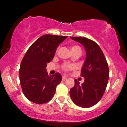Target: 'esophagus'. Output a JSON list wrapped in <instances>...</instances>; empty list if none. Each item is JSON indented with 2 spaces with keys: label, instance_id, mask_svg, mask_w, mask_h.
<instances>
[{
  "label": "esophagus",
  "instance_id": "34e87169",
  "mask_svg": "<svg viewBox=\"0 0 127 127\" xmlns=\"http://www.w3.org/2000/svg\"><path fill=\"white\" fill-rule=\"evenodd\" d=\"M67 78L66 77L63 76V78H62V80H63V81H65V80H67Z\"/></svg>",
  "mask_w": 127,
  "mask_h": 127
}]
</instances>
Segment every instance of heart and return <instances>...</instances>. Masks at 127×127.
Returning <instances> with one entry per match:
<instances>
[{
    "label": "heart",
    "mask_w": 127,
    "mask_h": 127,
    "mask_svg": "<svg viewBox=\"0 0 127 127\" xmlns=\"http://www.w3.org/2000/svg\"><path fill=\"white\" fill-rule=\"evenodd\" d=\"M71 51H81V49L80 48L79 46H73L71 48ZM74 68V66L73 65L70 64H64L63 66V68L64 70H69L73 69Z\"/></svg>",
    "instance_id": "b5f03b06"
}]
</instances>
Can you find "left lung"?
Returning a JSON list of instances; mask_svg holds the SVG:
<instances>
[{
    "mask_svg": "<svg viewBox=\"0 0 127 127\" xmlns=\"http://www.w3.org/2000/svg\"><path fill=\"white\" fill-rule=\"evenodd\" d=\"M84 46L86 58L81 69V76L85 78L80 84L75 80L70 95L75 104L88 108L97 104L103 97L109 80V67L103 51L93 40L83 37H70Z\"/></svg>",
    "mask_w": 127,
    "mask_h": 127,
    "instance_id": "left-lung-1",
    "label": "left lung"
}]
</instances>
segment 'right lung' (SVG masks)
<instances>
[{
	"label": "right lung",
	"mask_w": 127,
	"mask_h": 127,
	"mask_svg": "<svg viewBox=\"0 0 127 127\" xmlns=\"http://www.w3.org/2000/svg\"><path fill=\"white\" fill-rule=\"evenodd\" d=\"M67 36L45 34L30 46L20 65V81L23 94L36 104L47 103L52 98L56 87L62 81L59 73L49 76L47 64L52 60L57 48Z\"/></svg>",
	"instance_id": "add662e5"
}]
</instances>
